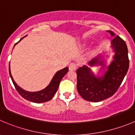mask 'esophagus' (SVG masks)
Returning a JSON list of instances; mask_svg holds the SVG:
<instances>
[{"label":"esophagus","instance_id":"obj_1","mask_svg":"<svg viewBox=\"0 0 135 135\" xmlns=\"http://www.w3.org/2000/svg\"><path fill=\"white\" fill-rule=\"evenodd\" d=\"M76 68H77V65H76V64L74 63V62H72V63H70V65H69V69H70V70H75Z\"/></svg>","mask_w":135,"mask_h":135}]
</instances>
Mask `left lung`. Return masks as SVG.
I'll use <instances>...</instances> for the list:
<instances>
[{
    "mask_svg": "<svg viewBox=\"0 0 135 135\" xmlns=\"http://www.w3.org/2000/svg\"><path fill=\"white\" fill-rule=\"evenodd\" d=\"M108 32L114 36L112 44L115 54L114 61L108 66L104 76L95 77L87 66L76 70L78 92L88 101L99 102L112 96L122 84L129 69V60L126 42L118 35L115 36L112 31ZM99 59V57L92 59L89 64L91 66L102 64Z\"/></svg>",
    "mask_w": 135,
    "mask_h": 135,
    "instance_id": "1",
    "label": "left lung"
}]
</instances>
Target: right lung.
Wrapping results in <instances>:
<instances>
[{
  "mask_svg": "<svg viewBox=\"0 0 135 135\" xmlns=\"http://www.w3.org/2000/svg\"><path fill=\"white\" fill-rule=\"evenodd\" d=\"M25 36H23L22 38L20 39V40H22V39L24 37H25ZM18 42L15 44V45H16V44L18 43ZM68 71H69V68L66 67L65 68V69H62V70H59V71L57 72L56 74H55V76H54L53 79L51 80L50 84H49L45 89H44L43 90L36 92H28L26 91L21 89V88H20V87L16 84V83L15 82L13 78H12L9 67V76H10L11 79H12V82H13V85H14L15 86V88H16V89L17 90V91L18 92L19 94H20L22 97H23L24 99H26V100H29V101L36 103H42L49 101V100H51V99L54 97V95L56 93L58 89V88H59L60 81L62 80L63 76L67 73Z\"/></svg>",
  "mask_w": 135,
  "mask_h": 135,
  "instance_id": "1",
  "label": "right lung"
}]
</instances>
